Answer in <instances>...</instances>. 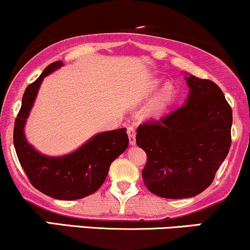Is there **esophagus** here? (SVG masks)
I'll use <instances>...</instances> for the list:
<instances>
[{
    "mask_svg": "<svg viewBox=\"0 0 250 250\" xmlns=\"http://www.w3.org/2000/svg\"><path fill=\"white\" fill-rule=\"evenodd\" d=\"M127 134L129 137V142H130L131 146H135V143H136V134H135V129L129 125L127 128Z\"/></svg>",
    "mask_w": 250,
    "mask_h": 250,
    "instance_id": "obj_1",
    "label": "esophagus"
}]
</instances>
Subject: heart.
Masks as SVG:
<instances>
[{
    "mask_svg": "<svg viewBox=\"0 0 250 250\" xmlns=\"http://www.w3.org/2000/svg\"><path fill=\"white\" fill-rule=\"evenodd\" d=\"M163 83V80L162 79H155L152 81H150L146 86V95H151L152 93L156 92L158 89V87ZM174 96V89L172 85H167L164 86V88L162 89V92L159 93V95L155 99V101L152 102L151 107H150V112L152 114H159L162 113L163 110L167 108L169 104H171Z\"/></svg>",
    "mask_w": 250,
    "mask_h": 250,
    "instance_id": "obj_1",
    "label": "heart"
}]
</instances>
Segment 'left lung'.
<instances>
[{"label":"left lung","mask_w":250,"mask_h":250,"mask_svg":"<svg viewBox=\"0 0 250 250\" xmlns=\"http://www.w3.org/2000/svg\"><path fill=\"white\" fill-rule=\"evenodd\" d=\"M190 95L183 106L137 128L136 143L146 154L144 185L169 199L206 190L231 143L233 113L220 87L208 79L186 78Z\"/></svg>","instance_id":"obj_1"}]
</instances>
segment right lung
<instances>
[{
	"mask_svg": "<svg viewBox=\"0 0 250 250\" xmlns=\"http://www.w3.org/2000/svg\"><path fill=\"white\" fill-rule=\"evenodd\" d=\"M62 66L50 64L26 87L22 106L14 127V146L24 172L34 188L60 200H76L94 193L104 184L114 159L128 148L127 129L121 128L95 135L77 151L62 157L41 155L26 142L24 125L44 77Z\"/></svg>",
	"mask_w": 250,
	"mask_h": 250,
	"instance_id": "add662e5",
	"label": "right lung"
}]
</instances>
